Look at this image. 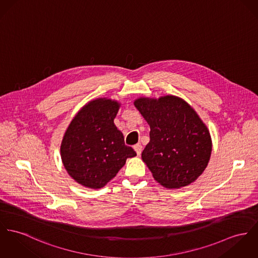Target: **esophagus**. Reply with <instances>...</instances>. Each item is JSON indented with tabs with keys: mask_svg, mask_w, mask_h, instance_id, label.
<instances>
[{
	"mask_svg": "<svg viewBox=\"0 0 258 258\" xmlns=\"http://www.w3.org/2000/svg\"><path fill=\"white\" fill-rule=\"evenodd\" d=\"M134 148H135V150H136V152H137V154H138V155H140V154H141V151H142V145H141L140 143L136 144V145L134 146Z\"/></svg>",
	"mask_w": 258,
	"mask_h": 258,
	"instance_id": "34e87169",
	"label": "esophagus"
}]
</instances>
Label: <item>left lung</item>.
Returning <instances> with one entry per match:
<instances>
[{
	"label": "left lung",
	"mask_w": 258,
	"mask_h": 258,
	"mask_svg": "<svg viewBox=\"0 0 258 258\" xmlns=\"http://www.w3.org/2000/svg\"><path fill=\"white\" fill-rule=\"evenodd\" d=\"M135 106L150 125V141L141 157L154 178L168 188L195 181L212 150L210 134L196 111L175 96L140 98Z\"/></svg>",
	"instance_id": "8db88e82"
}]
</instances>
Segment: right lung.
I'll return each mask as SVG.
<instances>
[{
  "label": "right lung",
  "instance_id": "obj_1",
  "mask_svg": "<svg viewBox=\"0 0 258 258\" xmlns=\"http://www.w3.org/2000/svg\"><path fill=\"white\" fill-rule=\"evenodd\" d=\"M119 104L97 99L85 105L69 125L60 145L63 166L71 177L90 188L103 187L126 158L137 155L124 144L114 123Z\"/></svg>",
  "mask_w": 258,
  "mask_h": 258
}]
</instances>
